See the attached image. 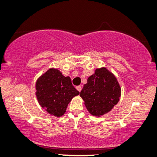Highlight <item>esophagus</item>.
<instances>
[{
	"label": "esophagus",
	"mask_w": 157,
	"mask_h": 157,
	"mask_svg": "<svg viewBox=\"0 0 157 157\" xmlns=\"http://www.w3.org/2000/svg\"><path fill=\"white\" fill-rule=\"evenodd\" d=\"M76 89L79 91V92H80L81 90H82V87H81L80 85H78V86L76 87Z\"/></svg>",
	"instance_id": "esophagus-1"
}]
</instances>
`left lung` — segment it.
<instances>
[{
    "mask_svg": "<svg viewBox=\"0 0 157 157\" xmlns=\"http://www.w3.org/2000/svg\"><path fill=\"white\" fill-rule=\"evenodd\" d=\"M80 96L89 113L101 117L109 112L119 102L121 88L114 74L102 67L96 69L88 77Z\"/></svg>",
    "mask_w": 157,
    "mask_h": 157,
    "instance_id": "left-lung-1",
    "label": "left lung"
}]
</instances>
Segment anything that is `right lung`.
Here are the masks:
<instances>
[{
    "mask_svg": "<svg viewBox=\"0 0 157 157\" xmlns=\"http://www.w3.org/2000/svg\"><path fill=\"white\" fill-rule=\"evenodd\" d=\"M38 103L45 111L55 117L66 112L72 98L78 96L69 77H64L58 69L51 68L37 79L35 84Z\"/></svg>",
    "mask_w": 157,
    "mask_h": 157,
    "instance_id": "obj_1",
    "label": "right lung"
}]
</instances>
